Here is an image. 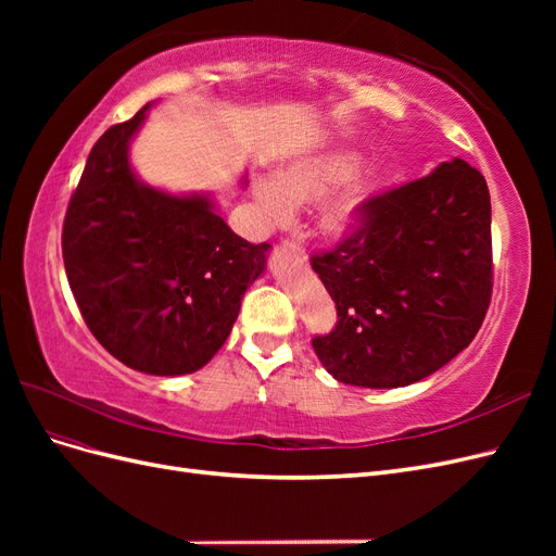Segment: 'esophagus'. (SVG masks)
<instances>
[{"instance_id":"1","label":"esophagus","mask_w":556,"mask_h":556,"mask_svg":"<svg viewBox=\"0 0 556 556\" xmlns=\"http://www.w3.org/2000/svg\"><path fill=\"white\" fill-rule=\"evenodd\" d=\"M282 248H285V252H290V255L292 257H296V260H301V262H304L306 260V252H304V248H301L299 243H294V241H285L282 243Z\"/></svg>"}]
</instances>
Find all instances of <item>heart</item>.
Wrapping results in <instances>:
<instances>
[{
	"label": "heart",
	"mask_w": 556,
	"mask_h": 556,
	"mask_svg": "<svg viewBox=\"0 0 556 556\" xmlns=\"http://www.w3.org/2000/svg\"><path fill=\"white\" fill-rule=\"evenodd\" d=\"M359 164L362 153L357 150L329 148L290 162L276 178H257L252 194L274 223H288L292 208L319 201L317 229L327 239L341 241L362 227L368 206L384 188L382 166Z\"/></svg>",
	"instance_id": "obj_1"
}]
</instances>
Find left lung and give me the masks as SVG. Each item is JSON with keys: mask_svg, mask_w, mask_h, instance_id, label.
Segmentation results:
<instances>
[{"mask_svg": "<svg viewBox=\"0 0 556 556\" xmlns=\"http://www.w3.org/2000/svg\"><path fill=\"white\" fill-rule=\"evenodd\" d=\"M339 311L313 350L339 382L390 390L470 345L492 299V204L484 176L454 157L378 194L362 227L311 257Z\"/></svg>", "mask_w": 556, "mask_h": 556, "instance_id": "obj_1", "label": "left lung"}]
</instances>
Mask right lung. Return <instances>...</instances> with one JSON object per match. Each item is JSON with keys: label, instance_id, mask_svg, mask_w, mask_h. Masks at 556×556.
<instances>
[{"label": "right lung", "instance_id": "obj_1", "mask_svg": "<svg viewBox=\"0 0 556 556\" xmlns=\"http://www.w3.org/2000/svg\"><path fill=\"white\" fill-rule=\"evenodd\" d=\"M148 109L92 146L66 208L62 257L83 319L117 362L185 376L223 348L271 245L237 237L208 194L139 180L129 143Z\"/></svg>", "mask_w": 556, "mask_h": 556}]
</instances>
